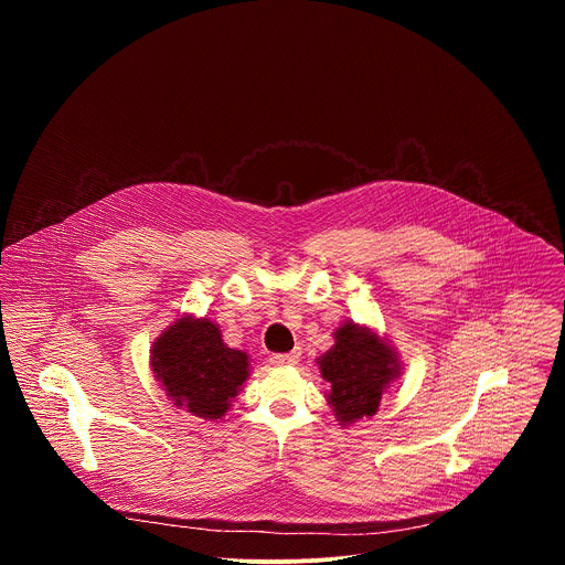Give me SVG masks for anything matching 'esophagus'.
<instances>
[{"mask_svg": "<svg viewBox=\"0 0 565 565\" xmlns=\"http://www.w3.org/2000/svg\"><path fill=\"white\" fill-rule=\"evenodd\" d=\"M299 351H290V353H275L273 358H270V362L275 364V366H292V364H297L299 362Z\"/></svg>", "mask_w": 565, "mask_h": 565, "instance_id": "esophagus-1", "label": "esophagus"}]
</instances>
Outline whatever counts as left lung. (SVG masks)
I'll list each match as a JSON object with an SVG mask.
<instances>
[{
    "label": "left lung",
    "instance_id": "obj_1",
    "mask_svg": "<svg viewBox=\"0 0 565 565\" xmlns=\"http://www.w3.org/2000/svg\"><path fill=\"white\" fill-rule=\"evenodd\" d=\"M321 377L331 384L329 405L342 425L377 412L386 384L399 373L397 355L371 329L347 321L335 331V344L317 360Z\"/></svg>",
    "mask_w": 565,
    "mask_h": 565
}]
</instances>
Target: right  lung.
Returning <instances> with one entry per match:
<instances>
[{
	"label": "right lung",
	"mask_w": 565,
	"mask_h": 565,
	"mask_svg": "<svg viewBox=\"0 0 565 565\" xmlns=\"http://www.w3.org/2000/svg\"><path fill=\"white\" fill-rule=\"evenodd\" d=\"M151 369L177 407L216 420L250 375L248 355L221 340L210 319L183 317L151 347Z\"/></svg>",
	"instance_id": "add662e5"
}]
</instances>
